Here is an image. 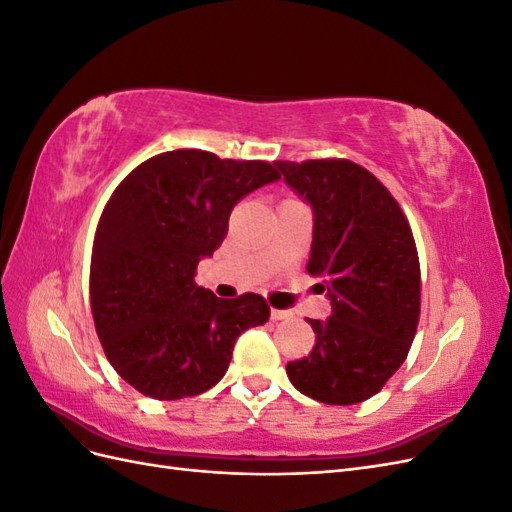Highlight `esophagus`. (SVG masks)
<instances>
[{
	"mask_svg": "<svg viewBox=\"0 0 512 512\" xmlns=\"http://www.w3.org/2000/svg\"><path fill=\"white\" fill-rule=\"evenodd\" d=\"M288 316L290 312H286V309H271V320H284Z\"/></svg>",
	"mask_w": 512,
	"mask_h": 512,
	"instance_id": "1",
	"label": "esophagus"
}]
</instances>
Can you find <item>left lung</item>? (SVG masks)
<instances>
[{
    "mask_svg": "<svg viewBox=\"0 0 512 512\" xmlns=\"http://www.w3.org/2000/svg\"><path fill=\"white\" fill-rule=\"evenodd\" d=\"M314 211L307 273L331 301L316 346L286 365L294 389L329 406L374 397L406 361L421 314L412 228L391 192L350 160L275 162Z\"/></svg>",
    "mask_w": 512,
    "mask_h": 512,
    "instance_id": "obj_1",
    "label": "left lung"
}]
</instances>
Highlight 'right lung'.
<instances>
[{
  "instance_id": "right-lung-1",
  "label": "right lung",
  "mask_w": 512,
  "mask_h": 512,
  "mask_svg": "<svg viewBox=\"0 0 512 512\" xmlns=\"http://www.w3.org/2000/svg\"><path fill=\"white\" fill-rule=\"evenodd\" d=\"M280 179L262 160L200 149L153 156L123 179L102 211L89 299L108 363L138 393L181 399L226 374L237 337L269 320L254 292L218 299L194 282L243 196Z\"/></svg>"
}]
</instances>
